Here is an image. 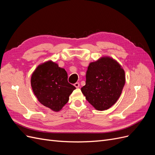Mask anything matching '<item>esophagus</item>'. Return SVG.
Masks as SVG:
<instances>
[{
	"instance_id": "obj_1",
	"label": "esophagus",
	"mask_w": 155,
	"mask_h": 155,
	"mask_svg": "<svg viewBox=\"0 0 155 155\" xmlns=\"http://www.w3.org/2000/svg\"><path fill=\"white\" fill-rule=\"evenodd\" d=\"M75 87H76V88H79V83H74V85Z\"/></svg>"
}]
</instances>
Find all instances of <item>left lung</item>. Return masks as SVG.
<instances>
[{"instance_id":"obj_1","label":"left lung","mask_w":155,"mask_h":155,"mask_svg":"<svg viewBox=\"0 0 155 155\" xmlns=\"http://www.w3.org/2000/svg\"><path fill=\"white\" fill-rule=\"evenodd\" d=\"M125 83V71L115 59L101 57L89 64L81 92L97 110L109 109L118 100Z\"/></svg>"}]
</instances>
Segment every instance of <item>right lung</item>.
Returning <instances> with one entry per match:
<instances>
[{
  "mask_svg": "<svg viewBox=\"0 0 155 155\" xmlns=\"http://www.w3.org/2000/svg\"><path fill=\"white\" fill-rule=\"evenodd\" d=\"M31 86L41 104L55 112L62 109L76 89L68 82L66 70L51 60L35 68L31 77Z\"/></svg>",
  "mask_w": 155,
  "mask_h": 155,
  "instance_id": "right-lung-1",
  "label": "right lung"
}]
</instances>
